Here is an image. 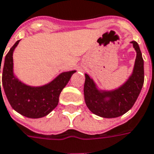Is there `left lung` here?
I'll use <instances>...</instances> for the list:
<instances>
[{
	"label": "left lung",
	"instance_id": "left-lung-1",
	"mask_svg": "<svg viewBox=\"0 0 154 154\" xmlns=\"http://www.w3.org/2000/svg\"><path fill=\"white\" fill-rule=\"evenodd\" d=\"M136 51L133 74L119 89L105 91L97 89L89 75L85 74L84 94L87 107L93 114L103 118H117L127 113L134 106L144 82L143 60L138 43L131 42Z\"/></svg>",
	"mask_w": 154,
	"mask_h": 154
}]
</instances>
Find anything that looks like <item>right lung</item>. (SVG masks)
<instances>
[{"label":"right lung","mask_w":154,"mask_h":154,"mask_svg":"<svg viewBox=\"0 0 154 154\" xmlns=\"http://www.w3.org/2000/svg\"><path fill=\"white\" fill-rule=\"evenodd\" d=\"M19 41H16L5 55L2 72L3 89L10 104L16 112L30 119L45 117L57 106L62 89L76 71L63 72L51 83L40 87L25 85L13 73V51Z\"/></svg>","instance_id":"1"}]
</instances>
